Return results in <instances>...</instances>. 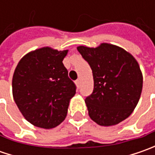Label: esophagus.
I'll return each instance as SVG.
<instances>
[{
  "mask_svg": "<svg viewBox=\"0 0 155 155\" xmlns=\"http://www.w3.org/2000/svg\"><path fill=\"white\" fill-rule=\"evenodd\" d=\"M75 83H76V85H77V86L78 87V88L80 87V84H81L80 79H77V80H76V82H75Z\"/></svg>",
  "mask_w": 155,
  "mask_h": 155,
  "instance_id": "obj_1",
  "label": "esophagus"
}]
</instances>
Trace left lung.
Listing matches in <instances>:
<instances>
[{
    "instance_id": "left-lung-1",
    "label": "left lung",
    "mask_w": 155,
    "mask_h": 155,
    "mask_svg": "<svg viewBox=\"0 0 155 155\" xmlns=\"http://www.w3.org/2000/svg\"><path fill=\"white\" fill-rule=\"evenodd\" d=\"M92 70L94 89L86 97L89 116L101 126L118 124L131 115L142 91V74L134 57L116 45L78 46Z\"/></svg>"
}]
</instances>
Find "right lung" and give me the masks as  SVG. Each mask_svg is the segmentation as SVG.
Listing matches in <instances>:
<instances>
[{
	"instance_id": "add662e5",
	"label": "right lung",
	"mask_w": 155,
	"mask_h": 155,
	"mask_svg": "<svg viewBox=\"0 0 155 155\" xmlns=\"http://www.w3.org/2000/svg\"><path fill=\"white\" fill-rule=\"evenodd\" d=\"M67 51L43 47L27 53L15 68L12 82L15 104L36 127L55 128L67 115L77 90L63 64Z\"/></svg>"
}]
</instances>
